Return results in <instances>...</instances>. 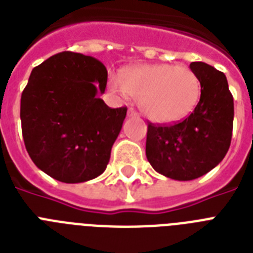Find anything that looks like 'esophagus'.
Segmentation results:
<instances>
[{
    "mask_svg": "<svg viewBox=\"0 0 253 253\" xmlns=\"http://www.w3.org/2000/svg\"><path fill=\"white\" fill-rule=\"evenodd\" d=\"M127 116L130 117V118H137V113L133 110V109H128V112H127Z\"/></svg>",
    "mask_w": 253,
    "mask_h": 253,
    "instance_id": "obj_1",
    "label": "esophagus"
}]
</instances>
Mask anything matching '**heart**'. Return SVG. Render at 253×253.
Wrapping results in <instances>:
<instances>
[{"mask_svg":"<svg viewBox=\"0 0 253 253\" xmlns=\"http://www.w3.org/2000/svg\"><path fill=\"white\" fill-rule=\"evenodd\" d=\"M114 92L139 100L148 120L171 125L192 114L201 97V82L188 67L173 63H145L127 67L121 79L109 75Z\"/></svg>","mask_w":253,"mask_h":253,"instance_id":"heart-1","label":"heart"}]
</instances>
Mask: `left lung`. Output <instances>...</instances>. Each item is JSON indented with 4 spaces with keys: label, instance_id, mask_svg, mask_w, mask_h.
I'll use <instances>...</instances> for the list:
<instances>
[{
    "label": "left lung",
    "instance_id": "8db88e82",
    "mask_svg": "<svg viewBox=\"0 0 253 253\" xmlns=\"http://www.w3.org/2000/svg\"><path fill=\"white\" fill-rule=\"evenodd\" d=\"M190 69L201 82L192 114L173 126L148 125V161L175 180L196 179L214 169L226 156L233 133L234 100L225 74L204 62H192Z\"/></svg>",
    "mask_w": 253,
    "mask_h": 253
}]
</instances>
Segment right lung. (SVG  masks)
Returning <instances> with one entry per match:
<instances>
[{
	"instance_id": "1",
	"label": "right lung",
	"mask_w": 253,
	"mask_h": 253,
	"mask_svg": "<svg viewBox=\"0 0 253 253\" xmlns=\"http://www.w3.org/2000/svg\"><path fill=\"white\" fill-rule=\"evenodd\" d=\"M106 82L105 66L80 53H58L32 70L20 121L27 152L45 174L82 183L105 171L127 113L98 97Z\"/></svg>"
}]
</instances>
